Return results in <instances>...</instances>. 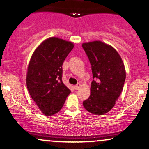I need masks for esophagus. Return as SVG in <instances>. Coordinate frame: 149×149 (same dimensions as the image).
I'll return each instance as SVG.
<instances>
[{"instance_id": "1", "label": "esophagus", "mask_w": 149, "mask_h": 149, "mask_svg": "<svg viewBox=\"0 0 149 149\" xmlns=\"http://www.w3.org/2000/svg\"><path fill=\"white\" fill-rule=\"evenodd\" d=\"M80 86H81L80 84L78 83V84H77L75 85V86H74V88H75V90H78V89L79 88H80Z\"/></svg>"}]
</instances>
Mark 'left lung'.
<instances>
[{"label":"left lung","instance_id":"obj_1","mask_svg":"<svg viewBox=\"0 0 149 149\" xmlns=\"http://www.w3.org/2000/svg\"><path fill=\"white\" fill-rule=\"evenodd\" d=\"M82 47L95 79L83 105L91 113L102 116L113 107L121 95L125 79L124 64L116 50L101 41L83 43Z\"/></svg>","mask_w":149,"mask_h":149}]
</instances>
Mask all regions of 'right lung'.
I'll return each instance as SVG.
<instances>
[{"label": "right lung", "instance_id": "right-lung-1", "mask_svg": "<svg viewBox=\"0 0 149 149\" xmlns=\"http://www.w3.org/2000/svg\"><path fill=\"white\" fill-rule=\"evenodd\" d=\"M74 43L56 37L43 41L32 54L26 76L28 92L45 116L61 109L71 91L63 83L62 65Z\"/></svg>", "mask_w": 149, "mask_h": 149}]
</instances>
